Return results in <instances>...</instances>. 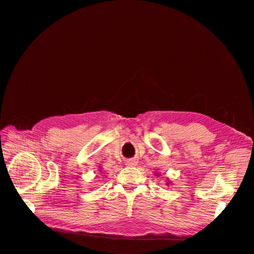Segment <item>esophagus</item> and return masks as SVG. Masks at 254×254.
<instances>
[{
    "label": "esophagus",
    "mask_w": 254,
    "mask_h": 254,
    "mask_svg": "<svg viewBox=\"0 0 254 254\" xmlns=\"http://www.w3.org/2000/svg\"><path fill=\"white\" fill-rule=\"evenodd\" d=\"M126 166L127 167H135L137 166V161L134 158H130V159H127V161L126 162Z\"/></svg>",
    "instance_id": "esophagus-1"
}]
</instances>
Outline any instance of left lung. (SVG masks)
Wrapping results in <instances>:
<instances>
[{
  "label": "left lung",
  "mask_w": 254,
  "mask_h": 254,
  "mask_svg": "<svg viewBox=\"0 0 254 254\" xmlns=\"http://www.w3.org/2000/svg\"><path fill=\"white\" fill-rule=\"evenodd\" d=\"M155 175H156V176H158V175H159V174H157V173H155ZM171 183H172V182H171V181H170V180H169V181H168V182H167V184H166V185H169V184H171Z\"/></svg>",
  "instance_id": "left-lung-1"
}]
</instances>
